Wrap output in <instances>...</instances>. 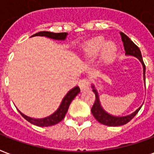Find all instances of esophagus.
<instances>
[{"mask_svg": "<svg viewBox=\"0 0 154 154\" xmlns=\"http://www.w3.org/2000/svg\"><path fill=\"white\" fill-rule=\"evenodd\" d=\"M89 80L87 79V78H84V79H82V80L79 81V82H78V85H79V87H80L81 90L82 91H85L87 90L89 88Z\"/></svg>", "mask_w": 154, "mask_h": 154, "instance_id": "obj_1", "label": "esophagus"}]
</instances>
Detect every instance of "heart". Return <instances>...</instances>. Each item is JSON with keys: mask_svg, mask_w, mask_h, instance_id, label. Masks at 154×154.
I'll list each match as a JSON object with an SVG mask.
<instances>
[{"mask_svg": "<svg viewBox=\"0 0 154 154\" xmlns=\"http://www.w3.org/2000/svg\"><path fill=\"white\" fill-rule=\"evenodd\" d=\"M101 48H103L100 54L101 60L105 62L110 60L116 53V46L111 42L105 44V39L102 38H96L89 41L84 48V53L87 57H97Z\"/></svg>", "mask_w": 154, "mask_h": 154, "instance_id": "heart-1", "label": "heart"}]
</instances>
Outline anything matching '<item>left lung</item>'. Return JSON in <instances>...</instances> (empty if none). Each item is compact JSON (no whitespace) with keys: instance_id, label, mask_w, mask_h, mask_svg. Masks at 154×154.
I'll return each instance as SVG.
<instances>
[{"instance_id":"left-lung-1","label":"left lung","mask_w":154,"mask_h":154,"mask_svg":"<svg viewBox=\"0 0 154 154\" xmlns=\"http://www.w3.org/2000/svg\"><path fill=\"white\" fill-rule=\"evenodd\" d=\"M120 35H121V38H122L123 44H124V48H125V54L127 55H131V56H134L137 58H139V61L142 63L143 67V78L145 81V65L143 61L142 55H141V52L139 50V47L136 45L134 42H133L130 38L125 35L124 33L120 32ZM92 91L95 93L96 96V100L94 102V105L92 108H91V113L94 116V117L97 119L98 122H100L102 125L108 126H119L124 125L128 122H129L131 119L136 116V114L139 112L140 106L139 109L132 113L131 115L126 116H122V117H118V116H113L106 112L103 110V108L100 106V100H99V96H98V92L96 90V88L92 85Z\"/></svg>"}]
</instances>
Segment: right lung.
Listing matches in <instances>:
<instances>
[{"label":"right lung","mask_w":154,"mask_h":154,"mask_svg":"<svg viewBox=\"0 0 154 154\" xmlns=\"http://www.w3.org/2000/svg\"><path fill=\"white\" fill-rule=\"evenodd\" d=\"M67 33H52V32L48 31H41L36 33L35 35H32L31 37H33V36H45V37L53 38V39L64 40L67 37ZM79 92H80V88L78 87H75L74 88H72L63 97V99L62 100L59 107L57 108V110L54 114H52L51 116L43 118V119H33L31 117H29V116H26L24 114H22L20 110H19V112L26 120H28L29 122L35 125L39 126V127L54 125L64 119L71 102L72 101V100Z\"/></svg>","instance_id":"add662e5"}]
</instances>
